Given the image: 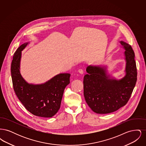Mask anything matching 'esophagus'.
I'll return each instance as SVG.
<instances>
[{
  "label": "esophagus",
  "instance_id": "34e87169",
  "mask_svg": "<svg viewBox=\"0 0 146 146\" xmlns=\"http://www.w3.org/2000/svg\"><path fill=\"white\" fill-rule=\"evenodd\" d=\"M78 72H79L80 74H83V70H82V69H79V70H78Z\"/></svg>",
  "mask_w": 146,
  "mask_h": 146
}]
</instances>
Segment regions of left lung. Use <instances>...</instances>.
<instances>
[{"mask_svg":"<svg viewBox=\"0 0 146 146\" xmlns=\"http://www.w3.org/2000/svg\"><path fill=\"white\" fill-rule=\"evenodd\" d=\"M126 62L125 76L117 79L108 73L107 66L89 65L84 77V96L92 111L107 114L123 107L131 97L137 81L135 54L127 43L120 41Z\"/></svg>","mask_w":146,"mask_h":146,"instance_id":"8db88e82","label":"left lung"}]
</instances>
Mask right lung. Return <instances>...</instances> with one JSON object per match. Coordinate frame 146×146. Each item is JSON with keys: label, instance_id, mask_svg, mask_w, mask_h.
Returning a JSON list of instances; mask_svg holds the SVG:
<instances>
[{"label": "right lung", "instance_id": "add662e5", "mask_svg": "<svg viewBox=\"0 0 146 146\" xmlns=\"http://www.w3.org/2000/svg\"><path fill=\"white\" fill-rule=\"evenodd\" d=\"M29 42L22 44L14 54L11 66L14 91L21 103L33 115L51 118L59 110L64 90L70 83V73H60L40 84L27 83L20 73L22 51Z\"/></svg>", "mask_w": 146, "mask_h": 146}]
</instances>
